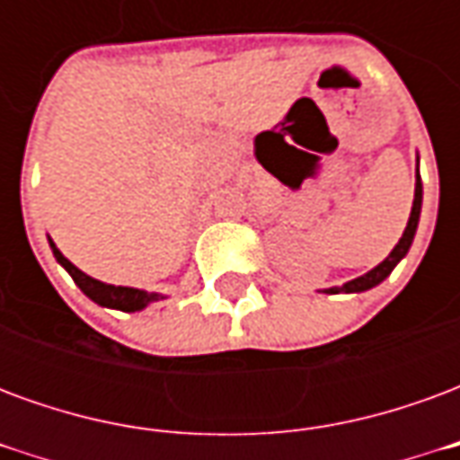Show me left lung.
<instances>
[{
  "mask_svg": "<svg viewBox=\"0 0 460 460\" xmlns=\"http://www.w3.org/2000/svg\"><path fill=\"white\" fill-rule=\"evenodd\" d=\"M419 214H421V177H419V170H416V190H414V204H411V214H409L404 234H402L399 243L392 249V253H389L379 266H375L372 270H367L365 276H359V279L355 280H347L342 288H328L325 293H362V290H369V288H375V286H379V283H382V280L394 270L396 263L406 256V251H409L411 241H414L416 226H419Z\"/></svg>",
  "mask_w": 460,
  "mask_h": 460,
  "instance_id": "8db88e82",
  "label": "left lung"
}]
</instances>
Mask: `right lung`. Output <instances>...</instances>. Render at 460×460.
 <instances>
[{
  "mask_svg": "<svg viewBox=\"0 0 460 460\" xmlns=\"http://www.w3.org/2000/svg\"><path fill=\"white\" fill-rule=\"evenodd\" d=\"M49 243H51V251H54L56 261H58V263L71 273V279H74L75 286L84 290L85 296L93 300V303L103 305V308H115V310H122V313H135V310L147 308L150 303L162 298L160 293H147V290H140V288H125V286H111V283H103V280L91 279V276H85L81 269H75L74 263L66 259L61 251L56 249L54 241L49 239Z\"/></svg>",
  "mask_w": 460,
  "mask_h": 460,
  "instance_id": "right-lung-1",
  "label": "right lung"
}]
</instances>
